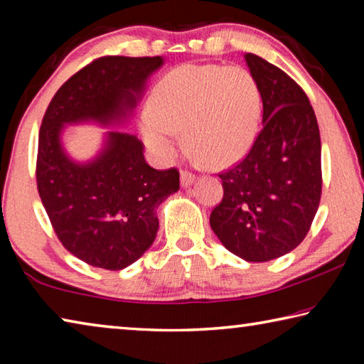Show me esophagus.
I'll return each mask as SVG.
<instances>
[{
  "label": "esophagus",
  "instance_id": "34e87169",
  "mask_svg": "<svg viewBox=\"0 0 364 364\" xmlns=\"http://www.w3.org/2000/svg\"><path fill=\"white\" fill-rule=\"evenodd\" d=\"M180 178H181V186L183 188L191 186V184H193L194 180H196V176L191 173V171H186V170L181 171V176Z\"/></svg>",
  "mask_w": 364,
  "mask_h": 364
}]
</instances>
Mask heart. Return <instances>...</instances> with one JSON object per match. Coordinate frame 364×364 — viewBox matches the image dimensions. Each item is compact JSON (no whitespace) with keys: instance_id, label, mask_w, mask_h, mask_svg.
<instances>
[{"instance_id":"obj_1","label":"heart","mask_w":364,"mask_h":364,"mask_svg":"<svg viewBox=\"0 0 364 364\" xmlns=\"http://www.w3.org/2000/svg\"><path fill=\"white\" fill-rule=\"evenodd\" d=\"M262 117V91L241 65H181L157 83L143 134L157 157L170 160L181 134L196 157L225 168L254 144Z\"/></svg>"}]
</instances>
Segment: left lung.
<instances>
[{"instance_id": "8db88e82", "label": "left lung", "mask_w": 364, "mask_h": 364, "mask_svg": "<svg viewBox=\"0 0 364 364\" xmlns=\"http://www.w3.org/2000/svg\"><path fill=\"white\" fill-rule=\"evenodd\" d=\"M262 91L263 128L241 162L218 175L210 213L221 244L245 262H269L304 241L321 199V138L305 91L279 67L247 53Z\"/></svg>"}]
</instances>
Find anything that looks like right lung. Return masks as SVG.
I'll use <instances>...</instances> for the list:
<instances>
[{"label": "right lung", "mask_w": 364, "mask_h": 364, "mask_svg": "<svg viewBox=\"0 0 364 364\" xmlns=\"http://www.w3.org/2000/svg\"><path fill=\"white\" fill-rule=\"evenodd\" d=\"M160 56H104L78 70L49 102L38 134L36 186L64 247L96 268L123 269L151 247L157 207L180 189L176 168L156 170L141 141L107 132L96 159L78 164L64 152V123L119 125L136 107Z\"/></svg>", "instance_id": "add662e5"}]
</instances>
